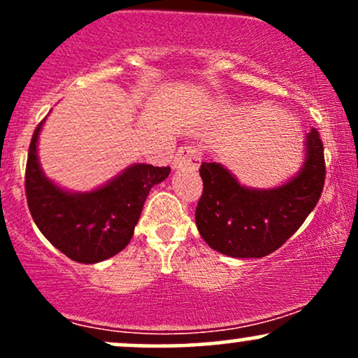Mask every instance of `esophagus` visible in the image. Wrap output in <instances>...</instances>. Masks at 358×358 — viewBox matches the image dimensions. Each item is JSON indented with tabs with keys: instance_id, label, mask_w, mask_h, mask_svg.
<instances>
[{
	"instance_id": "34e87169",
	"label": "esophagus",
	"mask_w": 358,
	"mask_h": 358,
	"mask_svg": "<svg viewBox=\"0 0 358 358\" xmlns=\"http://www.w3.org/2000/svg\"><path fill=\"white\" fill-rule=\"evenodd\" d=\"M202 162V151L195 146H182L173 158L175 170H196Z\"/></svg>"
}]
</instances>
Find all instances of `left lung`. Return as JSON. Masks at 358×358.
Here are the masks:
<instances>
[{
    "instance_id": "left-lung-1",
    "label": "left lung",
    "mask_w": 358,
    "mask_h": 358,
    "mask_svg": "<svg viewBox=\"0 0 358 358\" xmlns=\"http://www.w3.org/2000/svg\"><path fill=\"white\" fill-rule=\"evenodd\" d=\"M323 143L316 129L306 136L301 171L269 190L242 187L220 163H202L203 192L196 203L200 236L217 252L231 257H264L301 227L322 196Z\"/></svg>"
}]
</instances>
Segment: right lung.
<instances>
[{
    "label": "right lung",
    "instance_id": "obj_1",
    "mask_svg": "<svg viewBox=\"0 0 358 358\" xmlns=\"http://www.w3.org/2000/svg\"><path fill=\"white\" fill-rule=\"evenodd\" d=\"M42 124L31 136L24 173L27 202L36 227L72 261L94 264L116 256L129 244L148 193L170 175V166L138 163L94 192H65L43 175L36 158Z\"/></svg>",
    "mask_w": 358,
    "mask_h": 358
}]
</instances>
